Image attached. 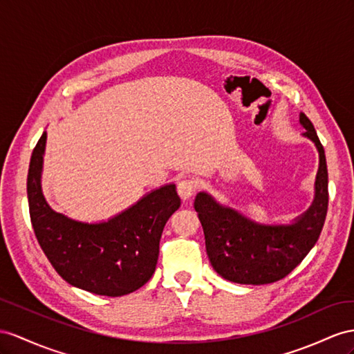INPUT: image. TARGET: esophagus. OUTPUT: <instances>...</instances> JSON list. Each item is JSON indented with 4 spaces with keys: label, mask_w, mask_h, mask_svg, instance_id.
<instances>
[{
    "label": "esophagus",
    "mask_w": 354,
    "mask_h": 354,
    "mask_svg": "<svg viewBox=\"0 0 354 354\" xmlns=\"http://www.w3.org/2000/svg\"><path fill=\"white\" fill-rule=\"evenodd\" d=\"M196 180L194 179H189V178H185V179H180L178 183V194L179 197L183 198V201H188L189 197H192L196 192Z\"/></svg>",
    "instance_id": "esophagus-1"
}]
</instances>
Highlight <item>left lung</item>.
Returning a JSON list of instances; mask_svg holds the SVG:
<instances>
[{
  "label": "left lung",
  "mask_w": 354,
  "mask_h": 354,
  "mask_svg": "<svg viewBox=\"0 0 354 354\" xmlns=\"http://www.w3.org/2000/svg\"><path fill=\"white\" fill-rule=\"evenodd\" d=\"M310 139L319 151V170L314 201L290 224H263L248 218L234 207L221 205L214 196L201 192L194 209L202 223L206 252L212 268L224 279L238 284H269L288 275L319 239L328 212V166L314 125L299 115Z\"/></svg>",
  "instance_id": "8db88e82"
}]
</instances>
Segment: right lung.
I'll list each match as a JSON object with an SVG mask.
<instances>
[{
    "label": "right lung",
    "mask_w": 354,
    "mask_h": 354,
    "mask_svg": "<svg viewBox=\"0 0 354 354\" xmlns=\"http://www.w3.org/2000/svg\"><path fill=\"white\" fill-rule=\"evenodd\" d=\"M48 134L32 151L26 193L35 236L68 284L100 296H124L147 284L157 266L161 233L180 206L175 184L152 189L107 221L85 223L53 211L43 196Z\"/></svg>",
    "instance_id": "add662e5"
}]
</instances>
